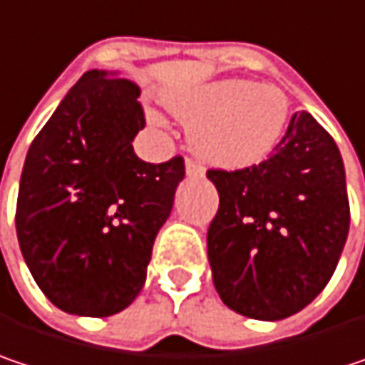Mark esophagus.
<instances>
[{
    "label": "esophagus",
    "mask_w": 365,
    "mask_h": 365,
    "mask_svg": "<svg viewBox=\"0 0 365 365\" xmlns=\"http://www.w3.org/2000/svg\"><path fill=\"white\" fill-rule=\"evenodd\" d=\"M185 170H187V176H189V178H199V176H203L201 166H199L197 162H193V160H187V162H185Z\"/></svg>",
    "instance_id": "1"
}]
</instances>
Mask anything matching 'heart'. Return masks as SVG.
<instances>
[{
	"mask_svg": "<svg viewBox=\"0 0 365 365\" xmlns=\"http://www.w3.org/2000/svg\"><path fill=\"white\" fill-rule=\"evenodd\" d=\"M168 106L189 124L197 155L224 168L264 162L280 143L291 110L280 87L239 78L172 93Z\"/></svg>",
	"mask_w": 365,
	"mask_h": 365,
	"instance_id": "obj_1",
	"label": "heart"
}]
</instances>
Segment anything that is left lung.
Returning <instances> with one entry per match:
<instances>
[{
	"instance_id": "8db88e82",
	"label": "left lung",
	"mask_w": 365,
	"mask_h": 365,
	"mask_svg": "<svg viewBox=\"0 0 365 365\" xmlns=\"http://www.w3.org/2000/svg\"><path fill=\"white\" fill-rule=\"evenodd\" d=\"M207 178L220 195L207 259L224 305L272 322L309 305L334 274L351 220L334 139L297 112L268 160Z\"/></svg>"
}]
</instances>
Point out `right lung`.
I'll return each instance as SVG.
<instances>
[{
	"label": "right lung",
	"instance_id": "add662e5",
	"mask_svg": "<svg viewBox=\"0 0 365 365\" xmlns=\"http://www.w3.org/2000/svg\"><path fill=\"white\" fill-rule=\"evenodd\" d=\"M139 95L116 72L89 70L29 147L16 235L35 282L66 314L106 318L135 301L185 178L180 155L137 158Z\"/></svg>",
	"mask_w": 365,
	"mask_h": 365
}]
</instances>
